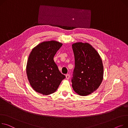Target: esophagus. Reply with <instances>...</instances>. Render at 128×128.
Instances as JSON below:
<instances>
[{
	"mask_svg": "<svg viewBox=\"0 0 128 128\" xmlns=\"http://www.w3.org/2000/svg\"><path fill=\"white\" fill-rule=\"evenodd\" d=\"M70 78V75L69 74H67L66 75V78L67 79H69Z\"/></svg>",
	"mask_w": 128,
	"mask_h": 128,
	"instance_id": "esophagus-1",
	"label": "esophagus"
}]
</instances>
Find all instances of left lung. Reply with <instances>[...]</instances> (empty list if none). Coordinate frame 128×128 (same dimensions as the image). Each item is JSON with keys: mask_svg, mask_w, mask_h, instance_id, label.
I'll list each match as a JSON object with an SVG mask.
<instances>
[{"mask_svg": "<svg viewBox=\"0 0 128 128\" xmlns=\"http://www.w3.org/2000/svg\"><path fill=\"white\" fill-rule=\"evenodd\" d=\"M72 48L75 63L72 86L79 95L87 96L97 90L102 81V61L95 49L87 42H76Z\"/></svg>", "mask_w": 128, "mask_h": 128, "instance_id": "8db88e82", "label": "left lung"}]
</instances>
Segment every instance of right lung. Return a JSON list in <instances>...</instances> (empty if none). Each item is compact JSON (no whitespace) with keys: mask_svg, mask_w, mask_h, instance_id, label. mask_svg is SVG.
Returning <instances> with one entry per match:
<instances>
[{"mask_svg":"<svg viewBox=\"0 0 128 128\" xmlns=\"http://www.w3.org/2000/svg\"><path fill=\"white\" fill-rule=\"evenodd\" d=\"M62 45L55 40L46 41L32 49L28 57L26 72L31 86L36 92L45 95L52 94L65 78L54 60Z\"/></svg>","mask_w":128,"mask_h":128,"instance_id":"1","label":"right lung"}]
</instances>
